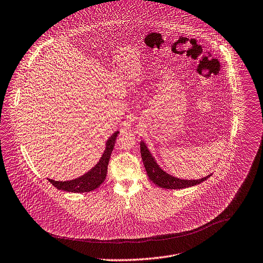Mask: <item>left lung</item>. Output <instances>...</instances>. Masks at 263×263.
Returning a JSON list of instances; mask_svg holds the SVG:
<instances>
[{"instance_id":"obj_1","label":"left lung","mask_w":263,"mask_h":263,"mask_svg":"<svg viewBox=\"0 0 263 263\" xmlns=\"http://www.w3.org/2000/svg\"><path fill=\"white\" fill-rule=\"evenodd\" d=\"M140 148H141V155L143 159L144 166L146 168L147 175L149 179L157 186L165 189H182V188H187L191 187L194 185H197L204 180H206L209 177L212 175H208L204 178L197 179V180H185V179H179L177 177H174L166 172H164L156 162L152 154L150 153L149 149L147 148L146 144L142 141L140 143Z\"/></svg>"}]
</instances>
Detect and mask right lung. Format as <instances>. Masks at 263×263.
Wrapping results in <instances>:
<instances>
[{"label":"right lung","mask_w":263,"mask_h":263,"mask_svg":"<svg viewBox=\"0 0 263 263\" xmlns=\"http://www.w3.org/2000/svg\"><path fill=\"white\" fill-rule=\"evenodd\" d=\"M119 132H115L106 142V149L99 160V162L86 174L82 175L77 179L70 181H54L48 179V181L58 189L67 192H88L97 189L105 181L108 171V163L110 160L111 153L115 146V141Z\"/></svg>","instance_id":"obj_1"}]
</instances>
